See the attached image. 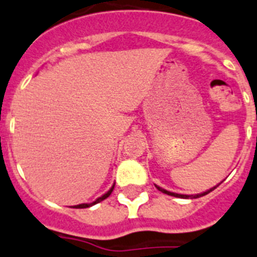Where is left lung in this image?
I'll use <instances>...</instances> for the list:
<instances>
[{"instance_id":"8db88e82","label":"left lung","mask_w":257,"mask_h":257,"mask_svg":"<svg viewBox=\"0 0 257 257\" xmlns=\"http://www.w3.org/2000/svg\"><path fill=\"white\" fill-rule=\"evenodd\" d=\"M217 186H218V185H217ZM217 186H214V188H212V189H209V190L204 191V193H201V194H196V195H181V194H175V193H171V191H167V190H165V189L160 188V186H157V185H156V188H157L158 190H160V191H162V193L167 194V195L176 196V198H191V199H196V198H200V196H204V195H207V194H209L210 191H213V190H214V189L217 188Z\"/></svg>"}]
</instances>
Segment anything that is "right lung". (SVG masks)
Wrapping results in <instances>:
<instances>
[{
    "instance_id": "1",
    "label": "right lung",
    "mask_w": 257,
    "mask_h": 257,
    "mask_svg": "<svg viewBox=\"0 0 257 257\" xmlns=\"http://www.w3.org/2000/svg\"><path fill=\"white\" fill-rule=\"evenodd\" d=\"M112 190H114V185L111 186V189H110V190L107 191L106 194H104V195H102V196H100L99 199H96V200L93 201V203H91V204H80V205H76V208H88V207H91V205H95V204H97V203H100V201L105 200V199H106L107 196H109L110 194L112 193Z\"/></svg>"
}]
</instances>
